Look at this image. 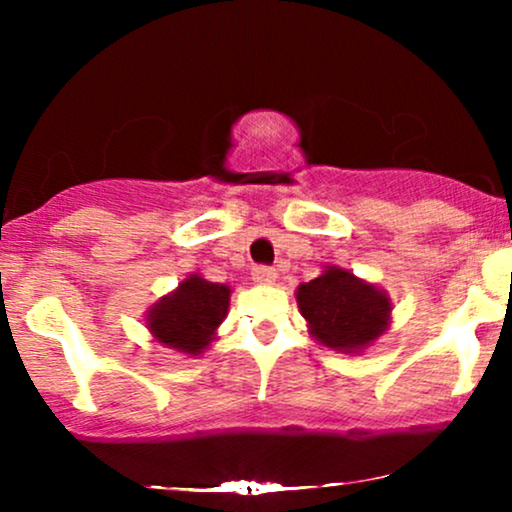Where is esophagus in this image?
Listing matches in <instances>:
<instances>
[{
  "label": "esophagus",
  "mask_w": 512,
  "mask_h": 512,
  "mask_svg": "<svg viewBox=\"0 0 512 512\" xmlns=\"http://www.w3.org/2000/svg\"><path fill=\"white\" fill-rule=\"evenodd\" d=\"M252 281H255V284H260V286H269V284H274L276 281V269H272V267H255L252 269Z\"/></svg>",
  "instance_id": "34e87169"
}]
</instances>
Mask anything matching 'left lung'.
<instances>
[{
	"label": "left lung",
	"instance_id": "8db88e82",
	"mask_svg": "<svg viewBox=\"0 0 512 512\" xmlns=\"http://www.w3.org/2000/svg\"><path fill=\"white\" fill-rule=\"evenodd\" d=\"M296 303L310 337L337 354H361L392 322L390 296L337 264L298 286Z\"/></svg>",
	"mask_w": 512,
	"mask_h": 512
}]
</instances>
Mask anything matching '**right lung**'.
Here are the masks:
<instances>
[{"mask_svg": "<svg viewBox=\"0 0 512 512\" xmlns=\"http://www.w3.org/2000/svg\"><path fill=\"white\" fill-rule=\"evenodd\" d=\"M228 305L231 286L214 284L195 272L146 310V330L166 349L190 358L199 356L216 342Z\"/></svg>", "mask_w": 512, "mask_h": 512, "instance_id": "right-lung-1", "label": "right lung"}]
</instances>
